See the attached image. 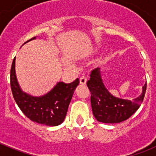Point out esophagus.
Masks as SVG:
<instances>
[{
  "instance_id": "obj_1",
  "label": "esophagus",
  "mask_w": 156,
  "mask_h": 156,
  "mask_svg": "<svg viewBox=\"0 0 156 156\" xmlns=\"http://www.w3.org/2000/svg\"><path fill=\"white\" fill-rule=\"evenodd\" d=\"M87 77L85 76H82L80 77V84L84 85L87 83Z\"/></svg>"
}]
</instances>
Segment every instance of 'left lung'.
I'll return each instance as SVG.
<instances>
[{
    "label": "left lung",
    "instance_id": "left-lung-1",
    "mask_svg": "<svg viewBox=\"0 0 156 156\" xmlns=\"http://www.w3.org/2000/svg\"><path fill=\"white\" fill-rule=\"evenodd\" d=\"M87 85L90 94V103L94 117L98 122L117 123L126 120L137 111L144 100L147 83L141 94L133 101L114 97L105 87L100 69L92 70Z\"/></svg>",
    "mask_w": 156,
    "mask_h": 156
}]
</instances>
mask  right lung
<instances>
[{
    "mask_svg": "<svg viewBox=\"0 0 156 156\" xmlns=\"http://www.w3.org/2000/svg\"><path fill=\"white\" fill-rule=\"evenodd\" d=\"M35 38L34 37L29 41ZM15 64L16 58H14L11 68V88L14 99L21 111L33 122L51 126L61 124L66 118L74 90L79 85V79L77 78L69 84L58 82L47 94L41 97H33L22 91L19 87Z\"/></svg>",
    "mask_w": 156,
    "mask_h": 156,
    "instance_id": "right-lung-1",
    "label": "right lung"
}]
</instances>
